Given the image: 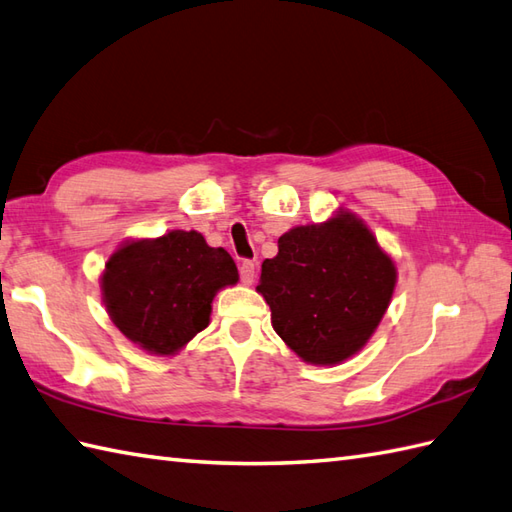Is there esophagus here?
<instances>
[{
  "instance_id": "34e87169",
  "label": "esophagus",
  "mask_w": 512,
  "mask_h": 512,
  "mask_svg": "<svg viewBox=\"0 0 512 512\" xmlns=\"http://www.w3.org/2000/svg\"><path fill=\"white\" fill-rule=\"evenodd\" d=\"M238 274H241V280L245 282V285H252L256 278V265L252 263V260H243V263L238 265Z\"/></svg>"
}]
</instances>
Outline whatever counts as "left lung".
<instances>
[{
	"label": "left lung",
	"mask_w": 512,
	"mask_h": 512,
	"mask_svg": "<svg viewBox=\"0 0 512 512\" xmlns=\"http://www.w3.org/2000/svg\"><path fill=\"white\" fill-rule=\"evenodd\" d=\"M396 285L392 258L348 212L322 225H300L278 238L256 291L274 331L304 361L333 366L368 342Z\"/></svg>",
	"instance_id": "obj_1"
}]
</instances>
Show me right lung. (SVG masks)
<instances>
[{"instance_id": "1", "label": "right lung", "mask_w": 512, "mask_h": 512, "mask_svg": "<svg viewBox=\"0 0 512 512\" xmlns=\"http://www.w3.org/2000/svg\"><path fill=\"white\" fill-rule=\"evenodd\" d=\"M236 280L223 247H210L195 230H173L120 247L102 274V295L133 344L173 355L208 326L214 293Z\"/></svg>"}]
</instances>
